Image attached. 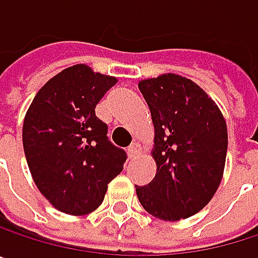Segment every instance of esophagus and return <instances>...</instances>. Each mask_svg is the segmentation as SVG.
I'll return each mask as SVG.
<instances>
[{
	"label": "esophagus",
	"instance_id": "esophagus-1",
	"mask_svg": "<svg viewBox=\"0 0 258 258\" xmlns=\"http://www.w3.org/2000/svg\"><path fill=\"white\" fill-rule=\"evenodd\" d=\"M139 151H140V146H139V143H133V145L130 146L128 149H127L130 158H134V157H136V155L139 154Z\"/></svg>",
	"mask_w": 258,
	"mask_h": 258
}]
</instances>
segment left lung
Instances as JSON below:
<instances>
[{"label": "left lung", "instance_id": "left-lung-1", "mask_svg": "<svg viewBox=\"0 0 258 258\" xmlns=\"http://www.w3.org/2000/svg\"><path fill=\"white\" fill-rule=\"evenodd\" d=\"M154 128L155 178L137 186L146 212L179 221L202 211L224 173L227 125L214 100L192 80L173 73L139 82Z\"/></svg>", "mask_w": 258, "mask_h": 258}]
</instances>
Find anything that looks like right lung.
Instances as JSON below:
<instances>
[{
    "mask_svg": "<svg viewBox=\"0 0 258 258\" xmlns=\"http://www.w3.org/2000/svg\"><path fill=\"white\" fill-rule=\"evenodd\" d=\"M116 78L78 64L50 79L34 97L24 121V151L40 192L61 212L95 211L127 154L107 139L95 106Z\"/></svg>",
    "mask_w": 258,
    "mask_h": 258,
    "instance_id": "1",
    "label": "right lung"
}]
</instances>
